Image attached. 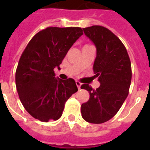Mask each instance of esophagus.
<instances>
[{"label":"esophagus","mask_w":150,"mask_h":150,"mask_svg":"<svg viewBox=\"0 0 150 150\" xmlns=\"http://www.w3.org/2000/svg\"><path fill=\"white\" fill-rule=\"evenodd\" d=\"M75 83H76V86H77L78 89H80V88H81V86H82V83H81L80 82H79V81H76V82H75Z\"/></svg>","instance_id":"obj_1"}]
</instances>
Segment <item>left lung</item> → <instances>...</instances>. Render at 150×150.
I'll return each mask as SVG.
<instances>
[{"label":"left lung","instance_id":"8db88e82","mask_svg":"<svg viewBox=\"0 0 150 150\" xmlns=\"http://www.w3.org/2000/svg\"><path fill=\"white\" fill-rule=\"evenodd\" d=\"M96 47L93 71L100 86L93 89L88 84L89 100L81 106L82 117L93 124H102L117 113L128 95L132 81L131 61L125 47L110 30L100 25L83 29Z\"/></svg>","mask_w":150,"mask_h":150}]
</instances>
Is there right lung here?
<instances>
[{
  "label": "right lung",
  "instance_id": "obj_1",
  "mask_svg": "<svg viewBox=\"0 0 150 150\" xmlns=\"http://www.w3.org/2000/svg\"><path fill=\"white\" fill-rule=\"evenodd\" d=\"M79 27H47L35 35L21 55L15 84L23 107L41 121L58 120L66 101L78 91L75 80L55 77L71 46L82 36Z\"/></svg>",
  "mask_w": 150,
  "mask_h": 150
}]
</instances>
